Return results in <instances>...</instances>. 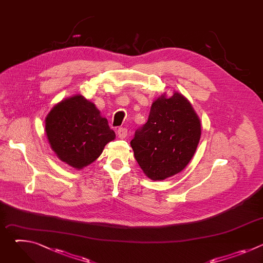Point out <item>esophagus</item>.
I'll list each match as a JSON object with an SVG mask.
<instances>
[{
	"mask_svg": "<svg viewBox=\"0 0 263 263\" xmlns=\"http://www.w3.org/2000/svg\"><path fill=\"white\" fill-rule=\"evenodd\" d=\"M128 135V131L126 128H119L118 129V136L121 138V139H124L126 138Z\"/></svg>",
	"mask_w": 263,
	"mask_h": 263,
	"instance_id": "1",
	"label": "esophagus"
}]
</instances>
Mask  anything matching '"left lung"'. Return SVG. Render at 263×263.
I'll return each instance as SVG.
<instances>
[{
	"mask_svg": "<svg viewBox=\"0 0 263 263\" xmlns=\"http://www.w3.org/2000/svg\"><path fill=\"white\" fill-rule=\"evenodd\" d=\"M201 122L191 102L174 91L152 104L147 122L131 140L137 163L147 178L161 181L182 172L194 157Z\"/></svg>",
	"mask_w": 263,
	"mask_h": 263,
	"instance_id": "8db88e82",
	"label": "left lung"
}]
</instances>
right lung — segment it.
I'll return each instance as SVG.
<instances>
[{
    "mask_svg": "<svg viewBox=\"0 0 263 263\" xmlns=\"http://www.w3.org/2000/svg\"><path fill=\"white\" fill-rule=\"evenodd\" d=\"M45 127L57 157L76 170L92 163L116 138L96 105L81 95L57 103L48 114Z\"/></svg>",
    "mask_w": 263,
    "mask_h": 263,
    "instance_id": "right-lung-1",
    "label": "right lung"
}]
</instances>
